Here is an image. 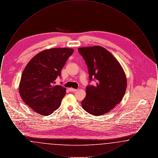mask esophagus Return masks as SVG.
Returning a JSON list of instances; mask_svg holds the SVG:
<instances>
[{"label": "esophagus", "instance_id": "obj_1", "mask_svg": "<svg viewBox=\"0 0 158 158\" xmlns=\"http://www.w3.org/2000/svg\"><path fill=\"white\" fill-rule=\"evenodd\" d=\"M69 90H70V92H75L77 90V89H73V88H69Z\"/></svg>", "mask_w": 158, "mask_h": 158}]
</instances>
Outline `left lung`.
Wrapping results in <instances>:
<instances>
[{"label":"left lung","instance_id":"obj_1","mask_svg":"<svg viewBox=\"0 0 158 158\" xmlns=\"http://www.w3.org/2000/svg\"><path fill=\"white\" fill-rule=\"evenodd\" d=\"M78 52L88 66L89 80L94 77L97 81L95 86H87L82 108L93 115H104L123 98L127 88L125 72L113 54L101 46L81 47Z\"/></svg>","mask_w":158,"mask_h":158}]
</instances>
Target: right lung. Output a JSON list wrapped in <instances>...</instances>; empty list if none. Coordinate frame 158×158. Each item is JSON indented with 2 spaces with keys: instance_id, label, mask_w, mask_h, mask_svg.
<instances>
[{
  "instance_id": "add662e5",
  "label": "right lung",
  "mask_w": 158,
  "mask_h": 158,
  "mask_svg": "<svg viewBox=\"0 0 158 158\" xmlns=\"http://www.w3.org/2000/svg\"><path fill=\"white\" fill-rule=\"evenodd\" d=\"M73 52L69 48L45 50L38 53L25 66L19 92L23 102L35 112L47 116L59 108L66 88L53 84Z\"/></svg>"
}]
</instances>
